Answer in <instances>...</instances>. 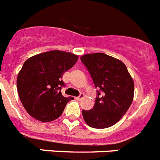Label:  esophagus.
<instances>
[{
	"instance_id": "esophagus-1",
	"label": "esophagus",
	"mask_w": 160,
	"mask_h": 160,
	"mask_svg": "<svg viewBox=\"0 0 160 160\" xmlns=\"http://www.w3.org/2000/svg\"><path fill=\"white\" fill-rule=\"evenodd\" d=\"M83 98H84V95H83V94H80L78 96L76 97V99H78V100H80V99H83Z\"/></svg>"
}]
</instances>
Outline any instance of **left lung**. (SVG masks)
<instances>
[{"instance_id":"left-lung-1","label":"left lung","mask_w":160,"mask_h":160,"mask_svg":"<svg viewBox=\"0 0 160 160\" xmlns=\"http://www.w3.org/2000/svg\"><path fill=\"white\" fill-rule=\"evenodd\" d=\"M81 61L98 89L93 108L82 110L84 121L95 129L112 126L133 102V78L122 61L104 53L86 54L82 56Z\"/></svg>"}]
</instances>
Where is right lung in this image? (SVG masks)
<instances>
[{"label": "right lung", "mask_w": 160, "mask_h": 160, "mask_svg": "<svg viewBox=\"0 0 160 160\" xmlns=\"http://www.w3.org/2000/svg\"><path fill=\"white\" fill-rule=\"evenodd\" d=\"M73 53L54 50L40 53L24 62L17 78V89L23 107L30 116L42 122L57 119L73 97H64V73L77 62Z\"/></svg>", "instance_id": "right-lung-1"}]
</instances>
